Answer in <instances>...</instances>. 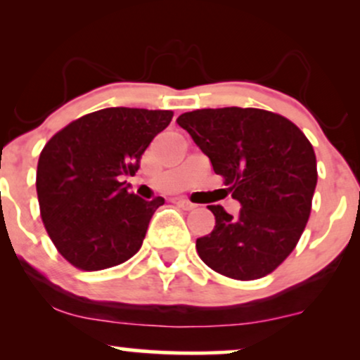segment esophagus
<instances>
[{"mask_svg":"<svg viewBox=\"0 0 360 360\" xmlns=\"http://www.w3.org/2000/svg\"><path fill=\"white\" fill-rule=\"evenodd\" d=\"M174 203L179 206V208H183V210H194V208H196V205L191 203V201H189V200H184V198H176Z\"/></svg>","mask_w":360,"mask_h":360,"instance_id":"esophagus-1","label":"esophagus"}]
</instances>
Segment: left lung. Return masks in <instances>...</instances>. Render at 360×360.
<instances>
[{"mask_svg":"<svg viewBox=\"0 0 360 360\" xmlns=\"http://www.w3.org/2000/svg\"><path fill=\"white\" fill-rule=\"evenodd\" d=\"M176 122L242 205L237 214L208 206L214 229L196 240L198 255L237 281L271 274L295 250L311 213L318 172L307 135L283 115L238 106L188 111Z\"/></svg>","mask_w":360,"mask_h":360,"instance_id":"left-lung-1","label":"left lung"}]
</instances>
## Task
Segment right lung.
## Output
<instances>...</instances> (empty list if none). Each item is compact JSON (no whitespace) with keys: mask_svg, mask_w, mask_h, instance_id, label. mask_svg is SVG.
Masks as SVG:
<instances>
[{"mask_svg":"<svg viewBox=\"0 0 360 360\" xmlns=\"http://www.w3.org/2000/svg\"><path fill=\"white\" fill-rule=\"evenodd\" d=\"M169 110L105 108L74 120L45 143L37 166L40 217L59 254L81 271L134 257L164 198L127 189L148 143L172 120Z\"/></svg>","mask_w":360,"mask_h":360,"instance_id":"right-lung-1","label":"right lung"}]
</instances>
